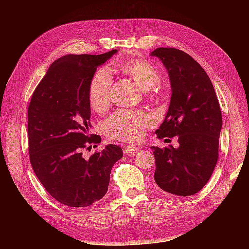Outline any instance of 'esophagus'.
I'll return each mask as SVG.
<instances>
[{
  "instance_id": "obj_1",
  "label": "esophagus",
  "mask_w": 249,
  "mask_h": 249,
  "mask_svg": "<svg viewBox=\"0 0 249 249\" xmlns=\"http://www.w3.org/2000/svg\"><path fill=\"white\" fill-rule=\"evenodd\" d=\"M138 149H139V147L134 146V145L125 146V147L124 148V154H134V153H136Z\"/></svg>"
}]
</instances>
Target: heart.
Masks as SVG:
<instances>
[{
    "instance_id": "b5f03b06",
    "label": "heart",
    "mask_w": 249,
    "mask_h": 249,
    "mask_svg": "<svg viewBox=\"0 0 249 249\" xmlns=\"http://www.w3.org/2000/svg\"><path fill=\"white\" fill-rule=\"evenodd\" d=\"M116 69L133 80L140 89L149 94L159 92L160 72L145 60H130L116 63ZM112 78L107 70L97 71L88 88V100L91 108L96 112L106 110L111 103ZM154 124L148 113L143 111L117 110L103 123V131L108 137L129 142L140 140L144 131Z\"/></svg>"
}]
</instances>
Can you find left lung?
Masks as SVG:
<instances>
[{
    "mask_svg": "<svg viewBox=\"0 0 249 249\" xmlns=\"http://www.w3.org/2000/svg\"><path fill=\"white\" fill-rule=\"evenodd\" d=\"M150 56L161 60L171 86L169 108L157 137L178 136L179 143L177 148L152 146L154 178L162 190L190 196L202 189L216 166L222 127L220 106L207 72L187 53L158 48Z\"/></svg>",
    "mask_w": 249,
    "mask_h": 249,
    "instance_id": "obj_1",
    "label": "left lung"
}]
</instances>
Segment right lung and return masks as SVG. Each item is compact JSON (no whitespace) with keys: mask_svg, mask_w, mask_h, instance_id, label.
Masks as SVG:
<instances>
[{"mask_svg":"<svg viewBox=\"0 0 249 249\" xmlns=\"http://www.w3.org/2000/svg\"><path fill=\"white\" fill-rule=\"evenodd\" d=\"M117 52L57 59L30 102V162L42 186L62 205L85 208L102 199L113 165L123 158V149L114 144L89 158L82 156L87 146L101 142L99 135L89 134V83L97 67Z\"/></svg>","mask_w":249,"mask_h":249,"instance_id":"right-lung-1","label":"right lung"}]
</instances>
